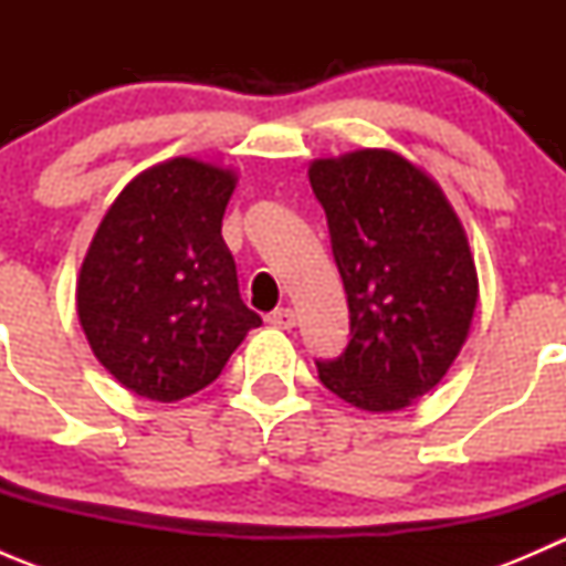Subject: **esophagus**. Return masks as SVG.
<instances>
[{"label": "esophagus", "instance_id": "34e87169", "mask_svg": "<svg viewBox=\"0 0 566 566\" xmlns=\"http://www.w3.org/2000/svg\"><path fill=\"white\" fill-rule=\"evenodd\" d=\"M268 323L276 325V328L290 331L295 325V312L290 310V306H282V310H276V312H271V315H268Z\"/></svg>", "mask_w": 566, "mask_h": 566}]
</instances>
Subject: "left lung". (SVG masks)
Masks as SVG:
<instances>
[{"mask_svg":"<svg viewBox=\"0 0 566 566\" xmlns=\"http://www.w3.org/2000/svg\"><path fill=\"white\" fill-rule=\"evenodd\" d=\"M310 182L350 310V342L317 361L319 380L361 410L408 408L441 384L471 328L479 279L465 230L399 153L319 158Z\"/></svg>","mask_w":566,"mask_h":566,"instance_id":"obj_1","label":"left lung"}]
</instances>
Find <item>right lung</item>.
<instances>
[{
	"label": "right lung",
	"mask_w": 566,
	"mask_h": 566,
	"mask_svg": "<svg viewBox=\"0 0 566 566\" xmlns=\"http://www.w3.org/2000/svg\"><path fill=\"white\" fill-rule=\"evenodd\" d=\"M232 169L172 158L136 175L106 210L76 282V312L117 384L175 402L213 384L251 328L221 219Z\"/></svg>",
	"instance_id": "obj_1"
}]
</instances>
